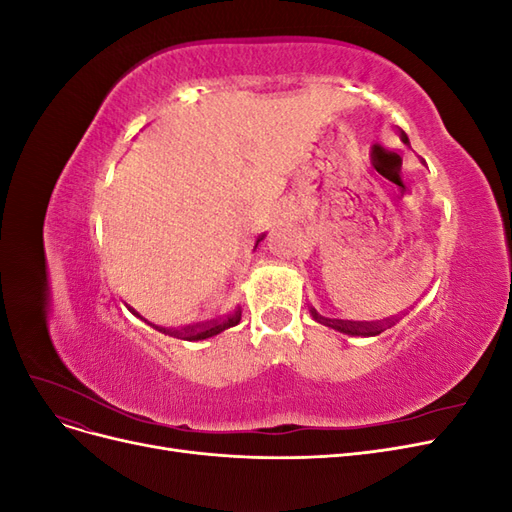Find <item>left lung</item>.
<instances>
[{"instance_id":"left-lung-1","label":"left lung","mask_w":512,"mask_h":512,"mask_svg":"<svg viewBox=\"0 0 512 512\" xmlns=\"http://www.w3.org/2000/svg\"><path fill=\"white\" fill-rule=\"evenodd\" d=\"M401 141H408L406 134H401ZM309 314H312V318L320 324H324V327L329 329H335L339 333L344 335H350V337H376L380 335L384 329H389L393 322H354V320H337V318H327V316H320L314 307H309Z\"/></svg>"}]
</instances>
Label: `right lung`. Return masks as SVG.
Listing matches in <instances>:
<instances>
[{
    "instance_id": "1",
    "label": "right lung",
    "mask_w": 512,
    "mask_h": 512,
    "mask_svg": "<svg viewBox=\"0 0 512 512\" xmlns=\"http://www.w3.org/2000/svg\"><path fill=\"white\" fill-rule=\"evenodd\" d=\"M262 237H265V235H262ZM262 237L256 241V245L262 241ZM239 320H241V307H237L228 318H224L220 322H213V324H205V327H185L181 331H170V329H164V327H156V329H160L168 335H177V337L185 339V342H200V339H209V337L218 335V333H222L230 327H237Z\"/></svg>"
}]
</instances>
